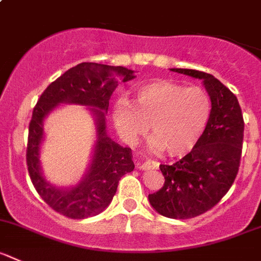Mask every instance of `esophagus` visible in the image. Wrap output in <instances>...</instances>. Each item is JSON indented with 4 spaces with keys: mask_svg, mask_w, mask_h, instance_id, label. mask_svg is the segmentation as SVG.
Instances as JSON below:
<instances>
[{
    "mask_svg": "<svg viewBox=\"0 0 261 261\" xmlns=\"http://www.w3.org/2000/svg\"><path fill=\"white\" fill-rule=\"evenodd\" d=\"M139 168L143 169V171H146V169H158L159 168V163L158 162H154V161H144L138 163Z\"/></svg>",
    "mask_w": 261,
    "mask_h": 261,
    "instance_id": "1",
    "label": "esophagus"
}]
</instances>
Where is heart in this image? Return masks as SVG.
Instances as JSON below:
<instances>
[{"label":"heart","mask_w":261,"mask_h":261,"mask_svg":"<svg viewBox=\"0 0 261 261\" xmlns=\"http://www.w3.org/2000/svg\"><path fill=\"white\" fill-rule=\"evenodd\" d=\"M211 111L208 94L200 88L155 80L136 88L134 103L116 100L112 121L126 143H135L149 126L151 150L164 149L171 156H184L200 140Z\"/></svg>","instance_id":"b5f03b06"}]
</instances>
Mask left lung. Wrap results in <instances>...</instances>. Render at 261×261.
<instances>
[{
  "label": "left lung",
  "mask_w": 261,
  "mask_h": 261,
  "mask_svg": "<svg viewBox=\"0 0 261 261\" xmlns=\"http://www.w3.org/2000/svg\"><path fill=\"white\" fill-rule=\"evenodd\" d=\"M171 70L201 80L212 102L211 117L199 143L181 161L159 166L164 185L148 196L161 216L187 219L213 208L232 186L239 172L245 125L236 95L213 75Z\"/></svg>",
  "instance_id": "left-lung-1"
}]
</instances>
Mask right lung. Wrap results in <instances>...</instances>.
Listing matches in <instances>:
<instances>
[{"label":"right lung","instance_id":"1","mask_svg":"<svg viewBox=\"0 0 261 261\" xmlns=\"http://www.w3.org/2000/svg\"><path fill=\"white\" fill-rule=\"evenodd\" d=\"M135 71L122 66L83 62L67 70L43 92L33 111L28 136L27 163L30 178L40 198L57 213L84 219L102 213L112 201L118 181L134 169L133 153L107 135L108 106L120 80H133ZM88 107L96 126V141L85 176L76 185L56 187L45 178L40 164L44 122L58 105Z\"/></svg>","mask_w":261,"mask_h":261}]
</instances>
